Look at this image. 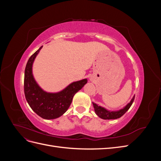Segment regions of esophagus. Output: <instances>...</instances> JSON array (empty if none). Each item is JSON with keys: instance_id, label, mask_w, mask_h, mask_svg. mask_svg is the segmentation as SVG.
<instances>
[{"instance_id": "obj_1", "label": "esophagus", "mask_w": 161, "mask_h": 161, "mask_svg": "<svg viewBox=\"0 0 161 161\" xmlns=\"http://www.w3.org/2000/svg\"><path fill=\"white\" fill-rule=\"evenodd\" d=\"M91 80H92V79H91Z\"/></svg>"}]
</instances>
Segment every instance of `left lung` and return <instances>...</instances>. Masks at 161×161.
<instances>
[{"mask_svg":"<svg viewBox=\"0 0 161 161\" xmlns=\"http://www.w3.org/2000/svg\"><path fill=\"white\" fill-rule=\"evenodd\" d=\"M134 98L135 95L133 97V98L131 99V100L128 104L126 105V106H125L123 109H121L119 111H111L106 109L105 108H103V107L97 105L95 103H92V105H93L94 107L95 114L98 115L100 118L103 119H115L121 118V117L130 109L131 105H132V103L134 102Z\"/></svg>","mask_w":161,"mask_h":161,"instance_id":"left-lung-1","label":"left lung"}]
</instances>
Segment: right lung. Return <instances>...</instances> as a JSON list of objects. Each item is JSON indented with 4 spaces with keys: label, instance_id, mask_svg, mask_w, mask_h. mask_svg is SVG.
Wrapping results in <instances>:
<instances>
[{
    "label": "right lung",
    "instance_id": "obj_1",
    "mask_svg": "<svg viewBox=\"0 0 161 161\" xmlns=\"http://www.w3.org/2000/svg\"><path fill=\"white\" fill-rule=\"evenodd\" d=\"M43 46L33 53L27 61L24 77V92L28 104L41 118L53 119L59 118L69 108L72 98L87 82V79L73 82L64 89L58 92L43 91L34 79L32 66L34 60Z\"/></svg>",
    "mask_w": 161,
    "mask_h": 161
}]
</instances>
